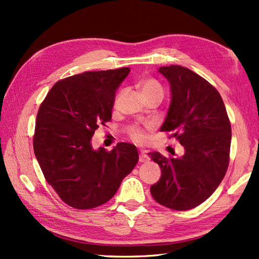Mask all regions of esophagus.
Here are the masks:
<instances>
[{"mask_svg": "<svg viewBox=\"0 0 259 259\" xmlns=\"http://www.w3.org/2000/svg\"><path fill=\"white\" fill-rule=\"evenodd\" d=\"M139 161H140V162H147V161H149V157H148L146 151H141V152L139 153Z\"/></svg>", "mask_w": 259, "mask_h": 259, "instance_id": "1", "label": "esophagus"}]
</instances>
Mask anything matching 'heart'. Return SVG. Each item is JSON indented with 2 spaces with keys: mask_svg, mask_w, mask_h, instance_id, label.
I'll use <instances>...</instances> for the list:
<instances>
[{
  "mask_svg": "<svg viewBox=\"0 0 259 259\" xmlns=\"http://www.w3.org/2000/svg\"><path fill=\"white\" fill-rule=\"evenodd\" d=\"M139 89L144 98L150 96H163V89L161 84L159 83L156 79L152 78H147L140 81ZM126 134H128L131 140H134L136 142H145L147 140V134L145 128H142V126L138 124L129 126L128 130H126Z\"/></svg>",
  "mask_w": 259,
  "mask_h": 259,
  "instance_id": "heart-1",
  "label": "heart"
}]
</instances>
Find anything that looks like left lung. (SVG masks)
<instances>
[{
    "instance_id": "left-lung-1",
    "label": "left lung",
    "mask_w": 259,
    "mask_h": 259,
    "mask_svg": "<svg viewBox=\"0 0 259 259\" xmlns=\"http://www.w3.org/2000/svg\"><path fill=\"white\" fill-rule=\"evenodd\" d=\"M159 72L171 88V103L160 131L177 139L185 155L148 153L161 169L150 192L164 207L188 210L208 199L226 175L232 126L221 95L207 80L181 65L161 67Z\"/></svg>"
}]
</instances>
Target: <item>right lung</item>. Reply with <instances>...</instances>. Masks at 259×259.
<instances>
[{"label":"right lung","instance_id":"right-lung-1","mask_svg":"<svg viewBox=\"0 0 259 259\" xmlns=\"http://www.w3.org/2000/svg\"><path fill=\"white\" fill-rule=\"evenodd\" d=\"M129 68L87 71L58 81L36 114L33 149L47 183L75 209L103 205L139 160L135 145L93 150L99 125L111 120L115 90Z\"/></svg>","mask_w":259,"mask_h":259}]
</instances>
